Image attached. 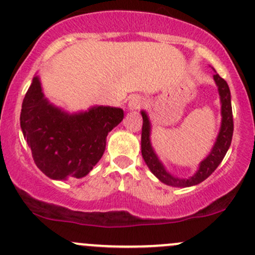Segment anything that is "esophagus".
<instances>
[{
	"label": "esophagus",
	"instance_id": "1",
	"mask_svg": "<svg viewBox=\"0 0 255 255\" xmlns=\"http://www.w3.org/2000/svg\"><path fill=\"white\" fill-rule=\"evenodd\" d=\"M144 106V99L140 96H133L132 99L128 101V109L130 111H135V110H139L140 107Z\"/></svg>",
	"mask_w": 255,
	"mask_h": 255
}]
</instances>
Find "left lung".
I'll use <instances>...</instances> for the list:
<instances>
[{"label": "left lung", "mask_w": 255, "mask_h": 255, "mask_svg": "<svg viewBox=\"0 0 255 255\" xmlns=\"http://www.w3.org/2000/svg\"><path fill=\"white\" fill-rule=\"evenodd\" d=\"M216 85L218 87V94H220L221 100V115H222V123H221V129L217 135L215 145H213L211 153L206 156V159L200 163L199 169L196 174H194L189 179H180L171 175L166 171L161 161L159 160L156 154L154 153L150 144V122L146 116V113L142 111L143 126H142V155L148 168L150 169L151 173L154 174L161 182L170 186L175 187H189L194 185L200 184L204 180H206L213 171L217 169L221 161L225 158L228 148H230L231 142H232L233 135V113L232 105H231V91L228 84L221 78L218 74L213 75Z\"/></svg>", "instance_id": "8db88e82"}]
</instances>
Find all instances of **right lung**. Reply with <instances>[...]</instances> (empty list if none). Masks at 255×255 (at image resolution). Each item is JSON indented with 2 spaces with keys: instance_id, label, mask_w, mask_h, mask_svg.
I'll use <instances>...</instances> for the list:
<instances>
[{
  "instance_id": "add662e5",
  "label": "right lung",
  "mask_w": 255,
  "mask_h": 255,
  "mask_svg": "<svg viewBox=\"0 0 255 255\" xmlns=\"http://www.w3.org/2000/svg\"><path fill=\"white\" fill-rule=\"evenodd\" d=\"M123 117V110L110 106L70 115L45 99L34 76L23 99L20 128L42 173L53 180L80 179L99 163L107 134Z\"/></svg>"
}]
</instances>
